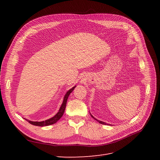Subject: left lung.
<instances>
[{
    "instance_id": "1",
    "label": "left lung",
    "mask_w": 160,
    "mask_h": 160,
    "mask_svg": "<svg viewBox=\"0 0 160 160\" xmlns=\"http://www.w3.org/2000/svg\"><path fill=\"white\" fill-rule=\"evenodd\" d=\"M90 115H91V116L92 118H93L94 119H95L96 121H98V122L99 123H101V124H103V125H112L111 124H108V123H105V122H101V121H99V120H98V119H97L96 118H95L93 115H92L91 113H90Z\"/></svg>"
}]
</instances>
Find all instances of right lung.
<instances>
[{
	"label": "right lung",
	"mask_w": 160,
	"mask_h": 160,
	"mask_svg": "<svg viewBox=\"0 0 160 160\" xmlns=\"http://www.w3.org/2000/svg\"><path fill=\"white\" fill-rule=\"evenodd\" d=\"M76 88V86H74L73 88H72L71 89H69L68 91L67 92L66 94L65 95L64 98H63V101H62V103L61 105V107L59 109V111H58L57 113L53 116L52 118L48 119L45 121H42V122H32V121L26 119L28 123H30L32 125H36V126H41V127H43V126H48V125H52L55 123L57 121H59L61 117L63 115L64 112H65V109L66 108V104H67V99H68L69 95L71 94V92L74 90V89Z\"/></svg>",
	"instance_id": "obj_1"
}]
</instances>
